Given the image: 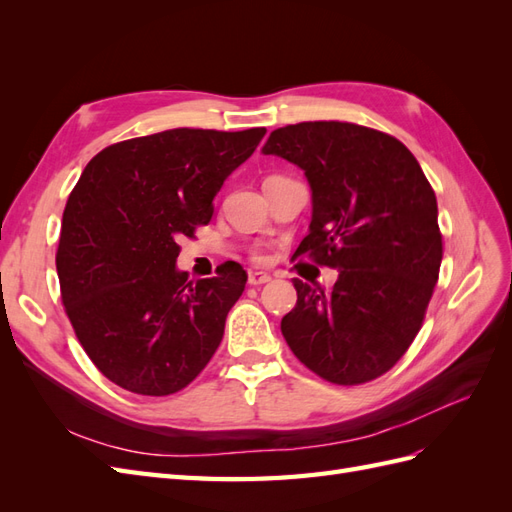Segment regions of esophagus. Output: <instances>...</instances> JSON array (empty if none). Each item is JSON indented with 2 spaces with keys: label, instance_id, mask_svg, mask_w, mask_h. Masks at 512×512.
<instances>
[{
  "label": "esophagus",
  "instance_id": "34e87169",
  "mask_svg": "<svg viewBox=\"0 0 512 512\" xmlns=\"http://www.w3.org/2000/svg\"><path fill=\"white\" fill-rule=\"evenodd\" d=\"M271 282V275L269 273H262V271H252L250 275H247V284L250 286H262Z\"/></svg>",
  "mask_w": 512,
  "mask_h": 512
}]
</instances>
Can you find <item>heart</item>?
<instances>
[{
    "label": "heart",
    "instance_id": "obj_1",
    "mask_svg": "<svg viewBox=\"0 0 512 512\" xmlns=\"http://www.w3.org/2000/svg\"><path fill=\"white\" fill-rule=\"evenodd\" d=\"M256 258H258V260H260V256H256Z\"/></svg>",
    "mask_w": 512,
    "mask_h": 512
}]
</instances>
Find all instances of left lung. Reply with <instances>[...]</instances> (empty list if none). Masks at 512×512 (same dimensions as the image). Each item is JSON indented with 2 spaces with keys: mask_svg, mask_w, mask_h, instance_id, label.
I'll return each mask as SVG.
<instances>
[{
  "mask_svg": "<svg viewBox=\"0 0 512 512\" xmlns=\"http://www.w3.org/2000/svg\"><path fill=\"white\" fill-rule=\"evenodd\" d=\"M265 156L297 164L312 188V222L294 256L339 269L331 290L294 277L282 318L294 356L333 384L386 374L421 331L438 282V203L421 164L395 136L346 121L277 128Z\"/></svg>",
  "mask_w": 512,
  "mask_h": 512,
  "instance_id": "1",
  "label": "left lung"
}]
</instances>
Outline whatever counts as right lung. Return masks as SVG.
Masks as SVG:
<instances>
[{
	"mask_svg": "<svg viewBox=\"0 0 512 512\" xmlns=\"http://www.w3.org/2000/svg\"><path fill=\"white\" fill-rule=\"evenodd\" d=\"M265 128H177L102 149L68 198L55 256L61 301L87 356L117 386L164 397L211 361L247 275L179 271V239L209 224L213 198Z\"/></svg>",
	"mask_w": 512,
	"mask_h": 512,
	"instance_id": "1",
	"label": "right lung"
}]
</instances>
